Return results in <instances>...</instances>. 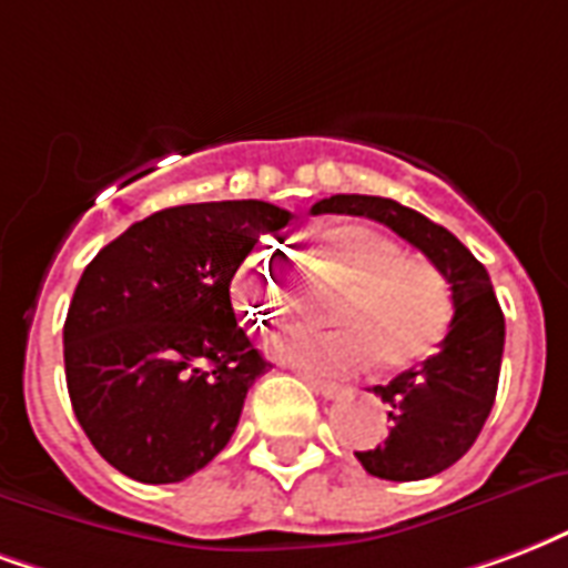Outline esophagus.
Returning a JSON list of instances; mask_svg holds the SVG:
<instances>
[{"mask_svg": "<svg viewBox=\"0 0 568 568\" xmlns=\"http://www.w3.org/2000/svg\"><path fill=\"white\" fill-rule=\"evenodd\" d=\"M304 382L310 385V388L316 390V394L327 397V400H334V397L343 394V385H337V382H331V379H318V376H310V373L304 376Z\"/></svg>", "mask_w": 568, "mask_h": 568, "instance_id": "esophagus-1", "label": "esophagus"}]
</instances>
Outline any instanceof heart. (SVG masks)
Returning a JSON list of instances; mask_svg holds the SVG:
<instances>
[{"mask_svg": "<svg viewBox=\"0 0 568 568\" xmlns=\"http://www.w3.org/2000/svg\"><path fill=\"white\" fill-rule=\"evenodd\" d=\"M327 264L352 288L334 310L339 327H285L271 339L276 358L295 367L352 376L379 361L385 369L427 358L452 325V288L430 262L409 258L400 243L367 225H339L322 241ZM234 301L252 325L288 313L292 295L267 250L252 252L234 276Z\"/></svg>", "mask_w": 568, "mask_h": 568, "instance_id": "1", "label": "heart"}]
</instances>
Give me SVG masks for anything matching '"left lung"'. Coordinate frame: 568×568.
Masks as SVG:
<instances>
[{"label":"left lung","instance_id":"1","mask_svg":"<svg viewBox=\"0 0 568 568\" xmlns=\"http://www.w3.org/2000/svg\"><path fill=\"white\" fill-rule=\"evenodd\" d=\"M313 213L367 216L422 250L452 285L455 318L439 352L422 367L403 369L373 394L388 403V434L355 457L369 476L418 481L443 473L473 448L497 397L506 318L485 264L424 213L379 195H331Z\"/></svg>","mask_w":568,"mask_h":568}]
</instances>
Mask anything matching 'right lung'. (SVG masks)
Wrapping results in <instances>:
<instances>
[{"mask_svg": "<svg viewBox=\"0 0 568 568\" xmlns=\"http://www.w3.org/2000/svg\"><path fill=\"white\" fill-rule=\"evenodd\" d=\"M292 213L207 201L134 222L83 271L62 327L74 415L123 476L171 485L229 445L267 369L237 325L231 280Z\"/></svg>", "mask_w": 568, "mask_h": 568, "instance_id": "1", "label": "right lung"}]
</instances>
